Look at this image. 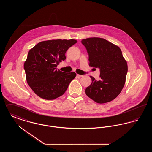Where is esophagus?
Returning <instances> with one entry per match:
<instances>
[{"label":"esophagus","instance_id":"esophagus-1","mask_svg":"<svg viewBox=\"0 0 152 152\" xmlns=\"http://www.w3.org/2000/svg\"><path fill=\"white\" fill-rule=\"evenodd\" d=\"M77 77H82L83 76V75H79V74H77Z\"/></svg>","mask_w":152,"mask_h":152}]
</instances>
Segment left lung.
Masks as SVG:
<instances>
[{"mask_svg":"<svg viewBox=\"0 0 152 152\" xmlns=\"http://www.w3.org/2000/svg\"><path fill=\"white\" fill-rule=\"evenodd\" d=\"M89 55V65L99 68V81L92 76L91 84L86 94L94 101L103 104L112 101L120 94L125 83L128 72L126 61L120 48L100 37H90L81 40Z\"/></svg>","mask_w":152,"mask_h":152,"instance_id":"obj_1","label":"left lung"}]
</instances>
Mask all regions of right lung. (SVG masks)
<instances>
[{
  "mask_svg": "<svg viewBox=\"0 0 152 152\" xmlns=\"http://www.w3.org/2000/svg\"><path fill=\"white\" fill-rule=\"evenodd\" d=\"M77 40L43 41L28 52L24 68L26 80L32 90L45 100H54L65 93L76 73L57 70L59 63L65 60V52Z\"/></svg>",
  "mask_w": 152,
  "mask_h": 152,
  "instance_id": "right-lung-1",
  "label": "right lung"
}]
</instances>
